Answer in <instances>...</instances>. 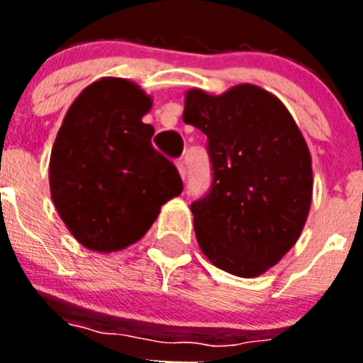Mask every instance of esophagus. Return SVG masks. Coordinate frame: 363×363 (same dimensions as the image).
<instances>
[{
    "label": "esophagus",
    "instance_id": "34e87169",
    "mask_svg": "<svg viewBox=\"0 0 363 363\" xmlns=\"http://www.w3.org/2000/svg\"><path fill=\"white\" fill-rule=\"evenodd\" d=\"M176 167H178V172L179 176H182V179H185V176H187V167H185L184 160H178V162H176Z\"/></svg>",
    "mask_w": 363,
    "mask_h": 363
}]
</instances>
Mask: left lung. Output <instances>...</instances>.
Here are the masks:
<instances>
[{
    "mask_svg": "<svg viewBox=\"0 0 363 363\" xmlns=\"http://www.w3.org/2000/svg\"><path fill=\"white\" fill-rule=\"evenodd\" d=\"M184 121L209 140L213 185L191 205L198 245L213 265L255 278L300 238L313 200L311 152L274 94L251 83L223 94L185 92Z\"/></svg>",
    "mask_w": 363,
    "mask_h": 363,
    "instance_id": "8db88e82",
    "label": "left lung"
}]
</instances>
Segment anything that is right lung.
<instances>
[{
	"label": "right lung",
	"mask_w": 363,
	"mask_h": 363,
	"mask_svg": "<svg viewBox=\"0 0 363 363\" xmlns=\"http://www.w3.org/2000/svg\"><path fill=\"white\" fill-rule=\"evenodd\" d=\"M150 107L136 83L108 76L79 92L57 130L50 198L89 251L108 255L142 240L184 191L176 167L152 149L154 127L142 121Z\"/></svg>",
	"instance_id": "obj_1"
}]
</instances>
